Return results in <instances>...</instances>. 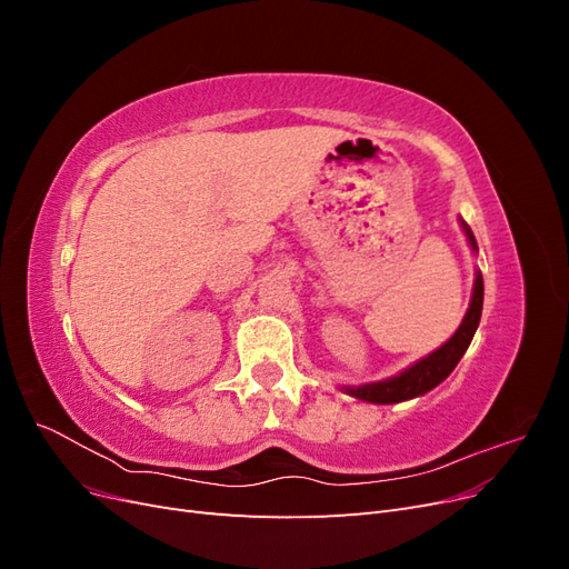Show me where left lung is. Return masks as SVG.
I'll return each instance as SVG.
<instances>
[{
  "label": "left lung",
  "instance_id": "obj_1",
  "mask_svg": "<svg viewBox=\"0 0 569 569\" xmlns=\"http://www.w3.org/2000/svg\"><path fill=\"white\" fill-rule=\"evenodd\" d=\"M465 234H468L472 249L477 251V242L472 230L465 226ZM481 303H485V282H481V274H477L475 280V291H472V301L468 313H465L458 332L443 343L441 349H437L435 353H429L427 358L418 360L416 366H410L406 372L391 377V380L385 382H372V385H363V387H347V391L360 401H370V403H399V401H408L416 399L420 393H427L429 389H435L439 382H443L446 377L453 372V368L458 366V360L462 358V353L468 351L470 341L477 332V325L481 318Z\"/></svg>",
  "mask_w": 569,
  "mask_h": 569
}]
</instances>
